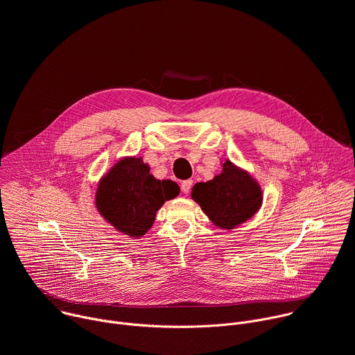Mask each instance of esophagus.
I'll return each instance as SVG.
<instances>
[{"instance_id": "esophagus-1", "label": "esophagus", "mask_w": 355, "mask_h": 355, "mask_svg": "<svg viewBox=\"0 0 355 355\" xmlns=\"http://www.w3.org/2000/svg\"><path fill=\"white\" fill-rule=\"evenodd\" d=\"M191 186H193V180H183L182 182V184H180V189H182V191L184 193V194H187V193H190V189H191Z\"/></svg>"}]
</instances>
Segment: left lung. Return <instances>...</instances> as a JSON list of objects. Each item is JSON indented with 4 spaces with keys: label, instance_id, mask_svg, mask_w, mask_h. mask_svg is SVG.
<instances>
[{
    "label": "left lung",
    "instance_id": "left-lung-1",
    "mask_svg": "<svg viewBox=\"0 0 355 355\" xmlns=\"http://www.w3.org/2000/svg\"><path fill=\"white\" fill-rule=\"evenodd\" d=\"M191 198L208 215L214 225L233 229L245 222L261 207V189L244 172L229 161L222 165L220 175L193 187Z\"/></svg>",
    "mask_w": 355,
    "mask_h": 355
}]
</instances>
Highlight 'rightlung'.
<instances>
[{
  "label": "right lung",
  "instance_id": "right-lung-1",
  "mask_svg": "<svg viewBox=\"0 0 355 355\" xmlns=\"http://www.w3.org/2000/svg\"><path fill=\"white\" fill-rule=\"evenodd\" d=\"M178 194L175 182L154 179L140 158H125L100 182L96 204L115 229L141 237L153 226L161 205Z\"/></svg>",
  "mask_w": 355,
  "mask_h": 355
}]
</instances>
